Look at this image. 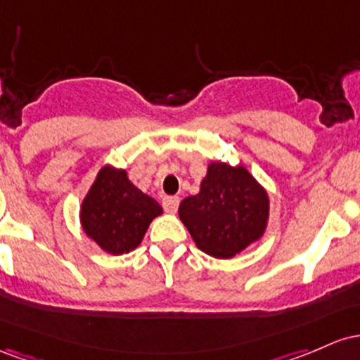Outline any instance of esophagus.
Masks as SVG:
<instances>
[{
  "label": "esophagus",
  "instance_id": "esophagus-1",
  "mask_svg": "<svg viewBox=\"0 0 360 360\" xmlns=\"http://www.w3.org/2000/svg\"><path fill=\"white\" fill-rule=\"evenodd\" d=\"M179 204H180V199L176 195L165 197L163 199V209L168 214H175L176 211H179Z\"/></svg>",
  "mask_w": 360,
  "mask_h": 360
}]
</instances>
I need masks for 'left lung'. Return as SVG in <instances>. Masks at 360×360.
Here are the masks:
<instances>
[{"label":"left lung","instance_id":"obj_1","mask_svg":"<svg viewBox=\"0 0 360 360\" xmlns=\"http://www.w3.org/2000/svg\"><path fill=\"white\" fill-rule=\"evenodd\" d=\"M179 214L202 252L231 258L264 234L269 197L243 167L211 163L200 192L181 200Z\"/></svg>","mask_w":360,"mask_h":360}]
</instances>
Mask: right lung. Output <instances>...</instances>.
Here are the masks:
<instances>
[{
	"label": "right lung",
	"instance_id": "1",
	"mask_svg": "<svg viewBox=\"0 0 360 360\" xmlns=\"http://www.w3.org/2000/svg\"><path fill=\"white\" fill-rule=\"evenodd\" d=\"M161 212L158 202L136 188L124 169L105 168L83 200L82 224L105 252L122 255L141 243Z\"/></svg>",
	"mask_w": 360,
	"mask_h": 360
}]
</instances>
